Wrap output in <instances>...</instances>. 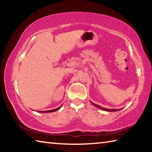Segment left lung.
<instances>
[{"instance_id":"8db88e82","label":"left lung","mask_w":152,"mask_h":152,"mask_svg":"<svg viewBox=\"0 0 152 152\" xmlns=\"http://www.w3.org/2000/svg\"><path fill=\"white\" fill-rule=\"evenodd\" d=\"M92 104L94 105L95 107H96L97 108H99V109H102V110H105V111L113 112V111H117V110H119V109H105V108H103V107H101V106H99V105H98V104H94V103H93V102H92Z\"/></svg>"}]
</instances>
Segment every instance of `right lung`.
Masks as SVG:
<instances>
[{
	"label": "right lung",
	"instance_id": "add662e5",
	"mask_svg": "<svg viewBox=\"0 0 152 152\" xmlns=\"http://www.w3.org/2000/svg\"><path fill=\"white\" fill-rule=\"evenodd\" d=\"M61 108V106L59 107L58 108H57V109H53V110H45V111H39V113H51V112H55L56 111V110H59Z\"/></svg>",
	"mask_w": 152,
	"mask_h": 152
}]
</instances>
